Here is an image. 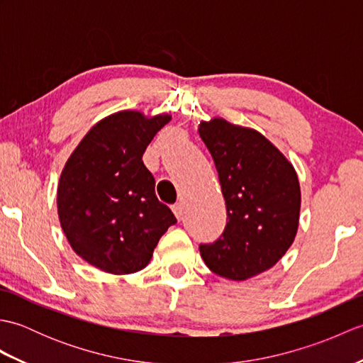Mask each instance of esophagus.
<instances>
[{"label":"esophagus","instance_id":"esophagus-1","mask_svg":"<svg viewBox=\"0 0 363 363\" xmlns=\"http://www.w3.org/2000/svg\"><path fill=\"white\" fill-rule=\"evenodd\" d=\"M172 211H173V213L176 215L177 220H182V217H184V207H182L181 203L173 204V206H172Z\"/></svg>","mask_w":363,"mask_h":363}]
</instances>
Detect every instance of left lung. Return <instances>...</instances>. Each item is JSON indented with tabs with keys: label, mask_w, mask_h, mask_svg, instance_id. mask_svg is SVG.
I'll return each mask as SVG.
<instances>
[{
	"label": "left lung",
	"mask_w": 363,
	"mask_h": 363,
	"mask_svg": "<svg viewBox=\"0 0 363 363\" xmlns=\"http://www.w3.org/2000/svg\"><path fill=\"white\" fill-rule=\"evenodd\" d=\"M199 135L212 154L228 223L199 252L215 274L245 281L276 265L295 240L301 190L295 168L260 133L223 118L203 121Z\"/></svg>",
	"instance_id": "left-lung-1"
}]
</instances>
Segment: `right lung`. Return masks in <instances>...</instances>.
<instances>
[{"label": "right lung", "instance_id": "obj_1", "mask_svg": "<svg viewBox=\"0 0 363 363\" xmlns=\"http://www.w3.org/2000/svg\"><path fill=\"white\" fill-rule=\"evenodd\" d=\"M169 120L167 113L146 118L135 111L109 115L89 130L60 174L57 213L67 240L106 273L140 272L176 223L142 160Z\"/></svg>", "mask_w": 363, "mask_h": 363}]
</instances>
